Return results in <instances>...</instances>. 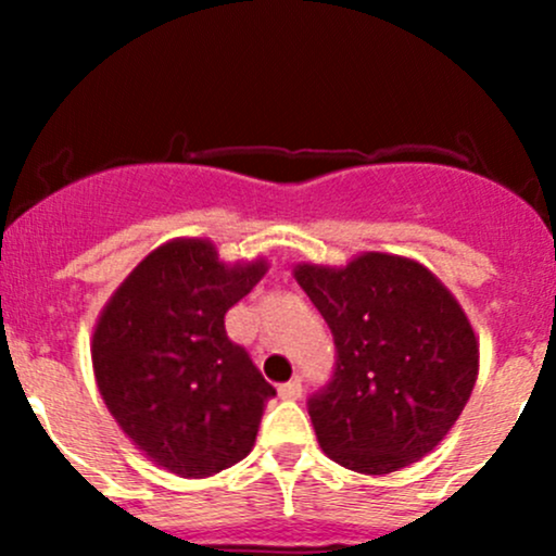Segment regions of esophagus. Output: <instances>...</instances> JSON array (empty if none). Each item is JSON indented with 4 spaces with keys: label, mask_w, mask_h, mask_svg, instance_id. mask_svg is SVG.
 Wrapping results in <instances>:
<instances>
[{
    "label": "esophagus",
    "mask_w": 556,
    "mask_h": 556,
    "mask_svg": "<svg viewBox=\"0 0 556 556\" xmlns=\"http://www.w3.org/2000/svg\"><path fill=\"white\" fill-rule=\"evenodd\" d=\"M300 394H303V384H300V379H292L279 387V397L282 400H298Z\"/></svg>",
    "instance_id": "1"
}]
</instances>
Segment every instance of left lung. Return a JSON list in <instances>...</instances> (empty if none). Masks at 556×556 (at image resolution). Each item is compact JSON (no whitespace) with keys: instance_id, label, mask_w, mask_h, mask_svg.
<instances>
[{"instance_id":"1","label":"left lung","mask_w":556,"mask_h":556,"mask_svg":"<svg viewBox=\"0 0 556 556\" xmlns=\"http://www.w3.org/2000/svg\"><path fill=\"white\" fill-rule=\"evenodd\" d=\"M298 285L334 337V371L308 397L318 444L342 468L384 476L452 429L478 376V344L426 266L363 253L344 269L303 264Z\"/></svg>"}]
</instances>
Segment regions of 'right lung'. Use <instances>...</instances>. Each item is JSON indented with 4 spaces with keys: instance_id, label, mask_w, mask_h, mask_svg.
<instances>
[{
    "instance_id": "right-lung-1",
    "label": "right lung",
    "mask_w": 556,
    "mask_h": 556,
    "mask_svg": "<svg viewBox=\"0 0 556 556\" xmlns=\"http://www.w3.org/2000/svg\"><path fill=\"white\" fill-rule=\"evenodd\" d=\"M266 264L225 266L208 240L149 253L119 285L93 331V371L106 407L156 465L206 478L251 452L277 394L225 314Z\"/></svg>"
}]
</instances>
